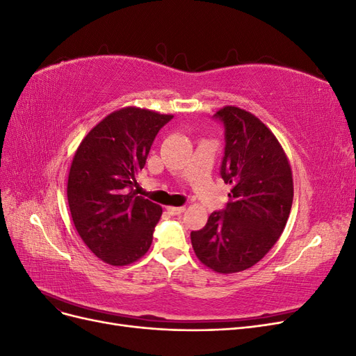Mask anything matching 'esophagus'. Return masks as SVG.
Returning <instances> with one entry per match:
<instances>
[{
	"label": "esophagus",
	"mask_w": 356,
	"mask_h": 356,
	"mask_svg": "<svg viewBox=\"0 0 356 356\" xmlns=\"http://www.w3.org/2000/svg\"><path fill=\"white\" fill-rule=\"evenodd\" d=\"M166 211L170 213V215H179L186 211L184 207H166Z\"/></svg>",
	"instance_id": "34e87169"
}]
</instances>
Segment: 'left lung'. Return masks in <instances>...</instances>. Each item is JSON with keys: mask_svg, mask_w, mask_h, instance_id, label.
<instances>
[{"mask_svg": "<svg viewBox=\"0 0 356 356\" xmlns=\"http://www.w3.org/2000/svg\"><path fill=\"white\" fill-rule=\"evenodd\" d=\"M215 117L225 129L221 177L232 190L225 209L191 232V245L202 264L229 275L257 264L281 238L294 182L281 143L260 118L233 105Z\"/></svg>", "mask_w": 356, "mask_h": 356, "instance_id": "1", "label": "left lung"}]
</instances>
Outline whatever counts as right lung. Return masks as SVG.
<instances>
[{"label":"right lung","mask_w":356,"mask_h":356,"mask_svg":"<svg viewBox=\"0 0 356 356\" xmlns=\"http://www.w3.org/2000/svg\"><path fill=\"white\" fill-rule=\"evenodd\" d=\"M172 114L138 106L117 110L90 129L74 154L67 196L89 250L110 266L138 261L149 250L161 207L135 196V177Z\"/></svg>","instance_id":"obj_1"}]
</instances>
